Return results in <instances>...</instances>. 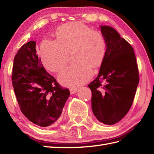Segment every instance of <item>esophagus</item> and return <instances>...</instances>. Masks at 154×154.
I'll use <instances>...</instances> for the list:
<instances>
[{
    "mask_svg": "<svg viewBox=\"0 0 154 154\" xmlns=\"http://www.w3.org/2000/svg\"><path fill=\"white\" fill-rule=\"evenodd\" d=\"M77 88H71L70 89V93L71 94H74V93H75L77 92Z\"/></svg>",
    "mask_w": 154,
    "mask_h": 154,
    "instance_id": "1",
    "label": "esophagus"
}]
</instances>
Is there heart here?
<instances>
[{"label": "heart", "instance_id": "1", "mask_svg": "<svg viewBox=\"0 0 154 154\" xmlns=\"http://www.w3.org/2000/svg\"><path fill=\"white\" fill-rule=\"evenodd\" d=\"M56 37L57 40L45 39L41 43V54L45 67L59 71L67 62L68 53L73 50L75 62L63 69L59 79L70 87L85 83L93 75L91 67L98 68L103 63L107 50L104 36L85 25L73 23L60 27Z\"/></svg>", "mask_w": 154, "mask_h": 154}]
</instances>
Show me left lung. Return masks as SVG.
<instances>
[{
    "instance_id": "8db88e82",
    "label": "left lung",
    "mask_w": 154,
    "mask_h": 154,
    "mask_svg": "<svg viewBox=\"0 0 154 154\" xmlns=\"http://www.w3.org/2000/svg\"><path fill=\"white\" fill-rule=\"evenodd\" d=\"M107 50L91 90L92 111L105 125H113L125 116L133 103L139 83V72L134 49L116 30L101 26Z\"/></svg>"
}]
</instances>
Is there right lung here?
I'll use <instances>...</instances> for the list:
<instances>
[{
  "instance_id": "add662e5",
  "label": "right lung",
  "mask_w": 154,
  "mask_h": 154,
  "mask_svg": "<svg viewBox=\"0 0 154 154\" xmlns=\"http://www.w3.org/2000/svg\"><path fill=\"white\" fill-rule=\"evenodd\" d=\"M12 81L20 109L30 122L41 127L53 126L70 95L43 67L36 42L23 45L14 58Z\"/></svg>"
}]
</instances>
